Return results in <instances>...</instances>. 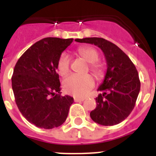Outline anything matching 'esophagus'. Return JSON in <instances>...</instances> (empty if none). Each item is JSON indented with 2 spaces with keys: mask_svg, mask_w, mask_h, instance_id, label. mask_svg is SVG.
<instances>
[{
  "mask_svg": "<svg viewBox=\"0 0 156 156\" xmlns=\"http://www.w3.org/2000/svg\"><path fill=\"white\" fill-rule=\"evenodd\" d=\"M85 98H74V101L76 102H82V101L84 100Z\"/></svg>",
  "mask_w": 156,
  "mask_h": 156,
  "instance_id": "1",
  "label": "esophagus"
}]
</instances>
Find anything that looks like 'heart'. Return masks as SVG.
Returning a JSON list of instances; mask_svg holds the SVG:
<instances>
[{"mask_svg":"<svg viewBox=\"0 0 156 156\" xmlns=\"http://www.w3.org/2000/svg\"><path fill=\"white\" fill-rule=\"evenodd\" d=\"M80 56L90 63V69L96 76H101L103 73V69L100 64L97 63L98 53L95 49L90 46L80 47L77 50ZM71 58L69 54L63 53L60 55L57 62V69L60 75L65 76L70 69ZM94 85V81L91 75H78L72 74L65 78L63 82V87L67 93L75 96H83L87 94Z\"/></svg>","mask_w":156,"mask_h":156,"instance_id":"heart-1","label":"heart"}]
</instances>
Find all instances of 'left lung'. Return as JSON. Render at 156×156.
<instances>
[{
	"instance_id": "left-lung-1",
	"label": "left lung",
	"mask_w": 156,
	"mask_h": 156,
	"mask_svg": "<svg viewBox=\"0 0 156 156\" xmlns=\"http://www.w3.org/2000/svg\"><path fill=\"white\" fill-rule=\"evenodd\" d=\"M76 41L100 48L107 65L104 80L98 88L102 93L95 98L96 107L90 113L91 119L105 126L119 124L133 110L140 90L135 65L118 46L104 38L93 37Z\"/></svg>"
}]
</instances>
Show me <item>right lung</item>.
Listing matches in <instances>:
<instances>
[{"mask_svg":"<svg viewBox=\"0 0 156 156\" xmlns=\"http://www.w3.org/2000/svg\"><path fill=\"white\" fill-rule=\"evenodd\" d=\"M73 38H45L24 52L15 65L12 87L22 115L38 128L62 126L73 98L61 95L57 62Z\"/></svg>","mask_w":156,"mask_h":156,"instance_id":"add662e5","label":"right lung"}]
</instances>
